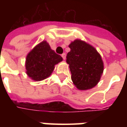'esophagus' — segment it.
<instances>
[{
	"mask_svg": "<svg viewBox=\"0 0 127 127\" xmlns=\"http://www.w3.org/2000/svg\"><path fill=\"white\" fill-rule=\"evenodd\" d=\"M61 56H62V57H63V59L64 60H65V59H66V54L65 53H63L61 55Z\"/></svg>",
	"mask_w": 127,
	"mask_h": 127,
	"instance_id": "1",
	"label": "esophagus"
}]
</instances>
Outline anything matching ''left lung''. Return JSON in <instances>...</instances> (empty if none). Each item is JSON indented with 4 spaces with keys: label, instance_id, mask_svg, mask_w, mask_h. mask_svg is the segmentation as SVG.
Segmentation results:
<instances>
[{
    "label": "left lung",
    "instance_id": "8db88e82",
    "mask_svg": "<svg viewBox=\"0 0 127 127\" xmlns=\"http://www.w3.org/2000/svg\"><path fill=\"white\" fill-rule=\"evenodd\" d=\"M66 55L71 79L76 88L86 90L95 86L103 71L100 55L90 45L76 39L69 45Z\"/></svg>",
    "mask_w": 127,
    "mask_h": 127
}]
</instances>
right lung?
Wrapping results in <instances>:
<instances>
[{"mask_svg": "<svg viewBox=\"0 0 127 127\" xmlns=\"http://www.w3.org/2000/svg\"><path fill=\"white\" fill-rule=\"evenodd\" d=\"M62 61L61 56L52 50L46 41H42L27 56L26 73L33 80L40 81L49 77L53 71L55 65Z\"/></svg>", "mask_w": 127, "mask_h": 127, "instance_id": "right-lung-1", "label": "right lung"}]
</instances>
